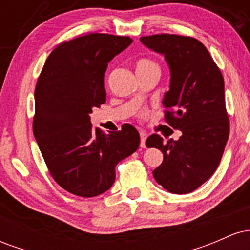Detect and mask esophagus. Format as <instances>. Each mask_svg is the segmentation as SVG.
I'll use <instances>...</instances> for the list:
<instances>
[{
    "label": "esophagus",
    "instance_id": "obj_1",
    "mask_svg": "<svg viewBox=\"0 0 250 250\" xmlns=\"http://www.w3.org/2000/svg\"><path fill=\"white\" fill-rule=\"evenodd\" d=\"M140 137H141V143H140V146H141L142 148H145L146 140H147V134H146V131H140Z\"/></svg>",
    "mask_w": 250,
    "mask_h": 250
}]
</instances>
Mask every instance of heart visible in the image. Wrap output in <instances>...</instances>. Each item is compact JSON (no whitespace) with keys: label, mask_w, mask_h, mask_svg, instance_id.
<instances>
[{"label":"heart","mask_w":250,"mask_h":250,"mask_svg":"<svg viewBox=\"0 0 250 250\" xmlns=\"http://www.w3.org/2000/svg\"><path fill=\"white\" fill-rule=\"evenodd\" d=\"M137 76L150 75V74H161V67L156 61L149 57H141L135 63Z\"/></svg>","instance_id":"1"}]
</instances>
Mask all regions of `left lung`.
Masks as SVG:
<instances>
[{
	"label": "left lung",
	"mask_w": 250,
	"mask_h": 250,
	"mask_svg": "<svg viewBox=\"0 0 250 250\" xmlns=\"http://www.w3.org/2000/svg\"><path fill=\"white\" fill-rule=\"evenodd\" d=\"M141 42L163 54L170 68V89L163 100L165 120L180 129L177 141L147 139L148 148L163 153L154 179L173 194H188L215 173L229 136L225 81L207 48L199 40L174 34L142 36Z\"/></svg>",
	"instance_id": "8db88e82"
}]
</instances>
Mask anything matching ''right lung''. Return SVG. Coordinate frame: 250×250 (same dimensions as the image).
<instances>
[{
  "label": "right lung",
  "mask_w": 250,
  "mask_h": 250,
  "mask_svg": "<svg viewBox=\"0 0 250 250\" xmlns=\"http://www.w3.org/2000/svg\"><path fill=\"white\" fill-rule=\"evenodd\" d=\"M131 42L129 36L100 33L62 42L37 80L34 136L55 182L77 196L107 191L117 163L140 146V134L131 125L102 134L89 116L105 103L108 63Z\"/></svg>",
  "instance_id": "right-lung-1"
}]
</instances>
